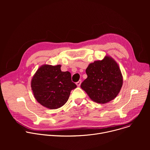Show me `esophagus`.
I'll return each instance as SVG.
<instances>
[{
    "instance_id": "1",
    "label": "esophagus",
    "mask_w": 150,
    "mask_h": 150,
    "mask_svg": "<svg viewBox=\"0 0 150 150\" xmlns=\"http://www.w3.org/2000/svg\"><path fill=\"white\" fill-rule=\"evenodd\" d=\"M81 83V80H79V81H78L77 82H76V85H77L78 87H79V86H80Z\"/></svg>"
}]
</instances>
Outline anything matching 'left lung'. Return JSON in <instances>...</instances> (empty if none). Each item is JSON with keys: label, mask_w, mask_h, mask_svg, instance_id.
<instances>
[{"label": "left lung", "mask_w": 150, "mask_h": 150, "mask_svg": "<svg viewBox=\"0 0 150 150\" xmlns=\"http://www.w3.org/2000/svg\"><path fill=\"white\" fill-rule=\"evenodd\" d=\"M87 78L81 88L93 101L105 104L115 99L123 85V76L117 63L106 55L102 60L89 64L86 69Z\"/></svg>", "instance_id": "8db88e82"}]
</instances>
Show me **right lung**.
I'll list each match as a JSON object with an SVG mask.
<instances>
[{"mask_svg": "<svg viewBox=\"0 0 150 150\" xmlns=\"http://www.w3.org/2000/svg\"><path fill=\"white\" fill-rule=\"evenodd\" d=\"M61 65L41 66L33 75L31 87L35 100L50 109L61 108L69 99L71 91L76 87L69 72H62Z\"/></svg>", "mask_w": 150, "mask_h": 150, "instance_id": "add662e5", "label": "right lung"}]
</instances>
